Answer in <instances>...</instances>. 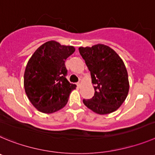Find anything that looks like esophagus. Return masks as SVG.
<instances>
[{
  "label": "esophagus",
  "mask_w": 155,
  "mask_h": 155,
  "mask_svg": "<svg viewBox=\"0 0 155 155\" xmlns=\"http://www.w3.org/2000/svg\"><path fill=\"white\" fill-rule=\"evenodd\" d=\"M81 83H82V82H81V80H79V82H78V83H76V85H77L78 87H80V86H81Z\"/></svg>",
  "instance_id": "1"
}]
</instances>
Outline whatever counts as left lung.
I'll return each instance as SVG.
<instances>
[{"instance_id": "obj_1", "label": "left lung", "mask_w": 155, "mask_h": 155, "mask_svg": "<svg viewBox=\"0 0 155 155\" xmlns=\"http://www.w3.org/2000/svg\"><path fill=\"white\" fill-rule=\"evenodd\" d=\"M79 53L90 71L94 96L83 104L98 114L117 110L127 98L129 81L125 65L116 51L102 44L80 47Z\"/></svg>"}]
</instances>
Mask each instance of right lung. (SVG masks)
<instances>
[{
  "label": "right lung",
  "instance_id": "1",
  "mask_svg": "<svg viewBox=\"0 0 155 155\" xmlns=\"http://www.w3.org/2000/svg\"><path fill=\"white\" fill-rule=\"evenodd\" d=\"M75 51L72 46L49 41L38 48L28 62L24 86L30 102L44 114L63 108L76 85L67 80L65 61Z\"/></svg>",
  "mask_w": 155,
  "mask_h": 155
}]
</instances>
